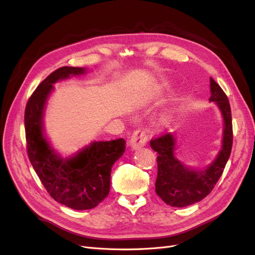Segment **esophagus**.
<instances>
[{"instance_id": "esophagus-1", "label": "esophagus", "mask_w": 255, "mask_h": 255, "mask_svg": "<svg viewBox=\"0 0 255 255\" xmlns=\"http://www.w3.org/2000/svg\"><path fill=\"white\" fill-rule=\"evenodd\" d=\"M146 141H148V134H146L144 129L141 128L135 129L129 138V143L133 149L141 148V146L145 145Z\"/></svg>"}]
</instances>
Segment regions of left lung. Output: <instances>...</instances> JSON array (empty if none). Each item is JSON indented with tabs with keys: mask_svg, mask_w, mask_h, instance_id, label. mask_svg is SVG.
<instances>
[{
	"mask_svg": "<svg viewBox=\"0 0 255 255\" xmlns=\"http://www.w3.org/2000/svg\"><path fill=\"white\" fill-rule=\"evenodd\" d=\"M210 101L220 109L223 128L222 149L217 158L204 170H191L174 157L175 139L172 134H160L150 141L151 148L157 153V177L155 191L163 201L171 206L184 207L201 201L214 189L222 175L233 144L232 114L225 91L212 78Z\"/></svg>",
	"mask_w": 255,
	"mask_h": 255,
	"instance_id": "1",
	"label": "left lung"
}]
</instances>
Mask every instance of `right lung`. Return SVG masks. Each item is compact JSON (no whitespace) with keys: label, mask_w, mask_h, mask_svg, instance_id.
Instances as JSON below:
<instances>
[{"label":"right lung","mask_w":255,"mask_h":255,"mask_svg":"<svg viewBox=\"0 0 255 255\" xmlns=\"http://www.w3.org/2000/svg\"><path fill=\"white\" fill-rule=\"evenodd\" d=\"M82 73L84 68H58L35 89L24 113L26 151L34 170L55 201L79 211L94 208L107 197L112 167L126 150L123 138L94 141L73 157L61 159L45 140L42 114L52 84Z\"/></svg>","instance_id":"obj_1"}]
</instances>
